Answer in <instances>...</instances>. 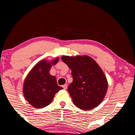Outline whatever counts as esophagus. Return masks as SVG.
I'll list each match as a JSON object with an SVG mask.
<instances>
[{
  "instance_id": "esophagus-1",
  "label": "esophagus",
  "mask_w": 135,
  "mask_h": 135,
  "mask_svg": "<svg viewBox=\"0 0 135 135\" xmlns=\"http://www.w3.org/2000/svg\"><path fill=\"white\" fill-rule=\"evenodd\" d=\"M62 87L63 88V89H65V90H66V89H67V87H68V86H67V84H64V85H63V86H62Z\"/></svg>"
}]
</instances>
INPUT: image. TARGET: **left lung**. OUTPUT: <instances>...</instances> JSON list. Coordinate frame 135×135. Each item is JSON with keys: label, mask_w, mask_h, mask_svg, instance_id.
Instances as JSON below:
<instances>
[{"label": "left lung", "mask_w": 135, "mask_h": 135, "mask_svg": "<svg viewBox=\"0 0 135 135\" xmlns=\"http://www.w3.org/2000/svg\"><path fill=\"white\" fill-rule=\"evenodd\" d=\"M61 60L72 70V83L67 90L74 105L85 110L102 103L108 88L106 76L98 63L88 56H63Z\"/></svg>", "instance_id": "1"}]
</instances>
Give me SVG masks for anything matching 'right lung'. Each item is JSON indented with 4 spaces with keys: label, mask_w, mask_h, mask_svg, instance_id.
<instances>
[{
    "label": "right lung",
    "mask_w": 135,
    "mask_h": 135,
    "mask_svg": "<svg viewBox=\"0 0 135 135\" xmlns=\"http://www.w3.org/2000/svg\"><path fill=\"white\" fill-rule=\"evenodd\" d=\"M59 58L52 61L43 60L33 66L25 79L23 94L33 107L42 108L50 104L55 94L63 89L58 85L56 79L49 74L52 65H55Z\"/></svg>",
    "instance_id": "add662e5"
}]
</instances>
